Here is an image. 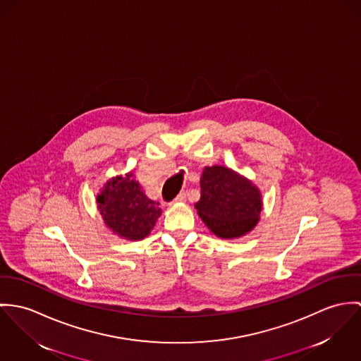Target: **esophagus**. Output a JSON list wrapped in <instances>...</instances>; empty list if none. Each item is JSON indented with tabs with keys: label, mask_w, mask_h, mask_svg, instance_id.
Masks as SVG:
<instances>
[{
	"label": "esophagus",
	"mask_w": 361,
	"mask_h": 361,
	"mask_svg": "<svg viewBox=\"0 0 361 361\" xmlns=\"http://www.w3.org/2000/svg\"><path fill=\"white\" fill-rule=\"evenodd\" d=\"M187 200V194L185 192H181V194H178L177 197H176V200H173L174 203H181V202H185Z\"/></svg>",
	"instance_id": "34e87169"
}]
</instances>
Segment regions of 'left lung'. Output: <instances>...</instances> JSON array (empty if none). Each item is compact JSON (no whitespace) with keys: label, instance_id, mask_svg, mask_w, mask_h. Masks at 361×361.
<instances>
[{"label":"left lung","instance_id":"obj_1","mask_svg":"<svg viewBox=\"0 0 361 361\" xmlns=\"http://www.w3.org/2000/svg\"><path fill=\"white\" fill-rule=\"evenodd\" d=\"M206 227L221 240H235L250 233L260 219V190L235 170L214 164L200 174V200L195 203Z\"/></svg>","mask_w":361,"mask_h":361}]
</instances>
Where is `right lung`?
Here are the masks:
<instances>
[{"instance_id":"1","label":"right lung","mask_w":361,"mask_h":361,"mask_svg":"<svg viewBox=\"0 0 361 361\" xmlns=\"http://www.w3.org/2000/svg\"><path fill=\"white\" fill-rule=\"evenodd\" d=\"M141 188L128 171L106 181L97 195V207L105 226L124 240H144L161 217L159 203L149 200Z\"/></svg>"}]
</instances>
